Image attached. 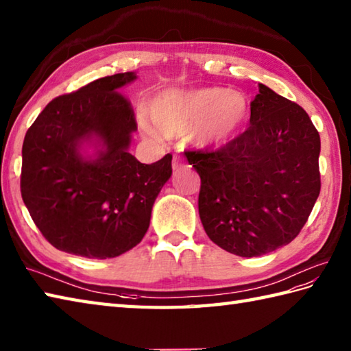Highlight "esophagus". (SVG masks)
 I'll return each mask as SVG.
<instances>
[{
    "label": "esophagus",
    "mask_w": 351,
    "mask_h": 351,
    "mask_svg": "<svg viewBox=\"0 0 351 351\" xmlns=\"http://www.w3.org/2000/svg\"><path fill=\"white\" fill-rule=\"evenodd\" d=\"M182 167H184V163H183V160H182V157L180 156H174V159H173V169L174 171H177V169H180Z\"/></svg>",
    "instance_id": "1"
}]
</instances>
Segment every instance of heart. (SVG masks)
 I'll return each mask as SVG.
<instances>
[{"mask_svg":"<svg viewBox=\"0 0 351 351\" xmlns=\"http://www.w3.org/2000/svg\"><path fill=\"white\" fill-rule=\"evenodd\" d=\"M141 115L147 136L182 134L191 130L202 147H217L232 141L248 118V99L226 88L167 89L154 95Z\"/></svg>","mask_w":351,"mask_h":351,"instance_id":"1","label":"heart"}]
</instances>
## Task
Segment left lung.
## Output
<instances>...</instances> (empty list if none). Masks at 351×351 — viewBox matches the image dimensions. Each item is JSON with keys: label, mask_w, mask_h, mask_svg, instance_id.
<instances>
[{"label": "left lung", "mask_w": 351, "mask_h": 351, "mask_svg": "<svg viewBox=\"0 0 351 351\" xmlns=\"http://www.w3.org/2000/svg\"><path fill=\"white\" fill-rule=\"evenodd\" d=\"M250 127L217 152H188L202 186L198 212L228 253L274 252L306 224L319 195V133L303 107L259 84Z\"/></svg>", "instance_id": "obj_1"}]
</instances>
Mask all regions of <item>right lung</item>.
Wrapping results in <instances>:
<instances>
[{"label":"right lung","instance_id":"add662e5","mask_svg":"<svg viewBox=\"0 0 351 351\" xmlns=\"http://www.w3.org/2000/svg\"><path fill=\"white\" fill-rule=\"evenodd\" d=\"M134 78L103 77L54 98L25 133L21 195L57 250L107 259L138 245L148 230L173 156L145 165L128 153L138 124L119 89ZM84 143L99 148L95 158L81 154Z\"/></svg>","mask_w":351,"mask_h":351}]
</instances>
